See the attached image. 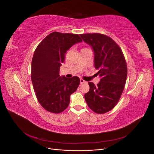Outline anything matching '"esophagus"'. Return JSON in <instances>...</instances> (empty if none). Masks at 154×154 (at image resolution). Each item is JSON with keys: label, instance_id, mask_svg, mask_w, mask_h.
<instances>
[{"label": "esophagus", "instance_id": "34e87169", "mask_svg": "<svg viewBox=\"0 0 154 154\" xmlns=\"http://www.w3.org/2000/svg\"><path fill=\"white\" fill-rule=\"evenodd\" d=\"M86 83V82L85 80H83V79H80V83H81V84H82V83Z\"/></svg>", "mask_w": 154, "mask_h": 154}]
</instances>
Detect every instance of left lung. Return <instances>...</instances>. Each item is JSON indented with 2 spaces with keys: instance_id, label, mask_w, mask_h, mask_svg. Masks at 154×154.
<instances>
[{
  "instance_id": "8db88e82",
  "label": "left lung",
  "mask_w": 154,
  "mask_h": 154,
  "mask_svg": "<svg viewBox=\"0 0 154 154\" xmlns=\"http://www.w3.org/2000/svg\"><path fill=\"white\" fill-rule=\"evenodd\" d=\"M80 36L94 51V66L101 77L96 86L88 82L90 89L85 99L94 112L104 114L117 105L122 94L127 77V63L122 49L110 37L100 33Z\"/></svg>"
}]
</instances>
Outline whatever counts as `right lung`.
I'll return each mask as SVG.
<instances>
[{"label":"right lung","mask_w":154,"mask_h":154,"mask_svg":"<svg viewBox=\"0 0 154 154\" xmlns=\"http://www.w3.org/2000/svg\"><path fill=\"white\" fill-rule=\"evenodd\" d=\"M82 40L78 35L53 32L37 46L31 62V80L40 104L50 112L67 109L70 96L77 90L80 78L60 76V67L67 50Z\"/></svg>","instance_id":"add662e5"}]
</instances>
